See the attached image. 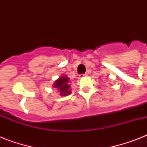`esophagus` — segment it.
I'll return each instance as SVG.
<instances>
[{
	"mask_svg": "<svg viewBox=\"0 0 147 147\" xmlns=\"http://www.w3.org/2000/svg\"><path fill=\"white\" fill-rule=\"evenodd\" d=\"M88 76V74L87 73H84V74H81L80 76V78H82V77H84V76Z\"/></svg>",
	"mask_w": 147,
	"mask_h": 147,
	"instance_id": "obj_1",
	"label": "esophagus"
}]
</instances>
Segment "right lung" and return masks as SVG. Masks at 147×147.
I'll return each mask as SVG.
<instances>
[{"label": "right lung", "instance_id": "add662e5", "mask_svg": "<svg viewBox=\"0 0 147 147\" xmlns=\"http://www.w3.org/2000/svg\"><path fill=\"white\" fill-rule=\"evenodd\" d=\"M69 78L67 77V76H63L55 81V84L53 85L54 88H58L62 96H65L71 93L69 90L70 86L69 85Z\"/></svg>", "mask_w": 147, "mask_h": 147}]
</instances>
